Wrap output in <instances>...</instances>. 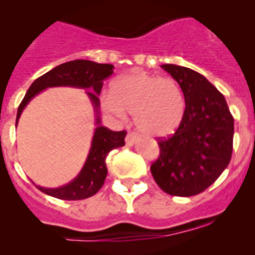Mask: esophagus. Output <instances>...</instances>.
Here are the masks:
<instances>
[{
  "mask_svg": "<svg viewBox=\"0 0 255 255\" xmlns=\"http://www.w3.org/2000/svg\"><path fill=\"white\" fill-rule=\"evenodd\" d=\"M125 141H126V145H129V147H130V145H134V144L138 143L139 138L134 134V132H129V134L126 135Z\"/></svg>",
  "mask_w": 255,
  "mask_h": 255,
  "instance_id": "34e87169",
  "label": "esophagus"
}]
</instances>
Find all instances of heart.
I'll list each match as a JSON object with an SVG mask.
<instances>
[{
    "label": "heart",
    "mask_w": 255,
    "mask_h": 255,
    "mask_svg": "<svg viewBox=\"0 0 255 255\" xmlns=\"http://www.w3.org/2000/svg\"><path fill=\"white\" fill-rule=\"evenodd\" d=\"M108 114H132L134 125L149 138H166L179 129L185 114V98L176 80L141 70L119 76L111 93L101 98Z\"/></svg>",
    "instance_id": "heart-1"
}]
</instances>
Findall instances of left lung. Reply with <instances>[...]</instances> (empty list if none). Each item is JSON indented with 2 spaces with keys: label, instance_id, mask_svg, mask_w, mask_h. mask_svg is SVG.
Instances as JSON below:
<instances>
[{
  "label": "left lung",
  "instance_id": "1",
  "mask_svg": "<svg viewBox=\"0 0 255 255\" xmlns=\"http://www.w3.org/2000/svg\"><path fill=\"white\" fill-rule=\"evenodd\" d=\"M185 98V114L172 136L159 140V157L150 172L170 195L191 197L211 186L233 154L234 117L225 97L194 70L166 64Z\"/></svg>",
  "mask_w": 255,
  "mask_h": 255
}]
</instances>
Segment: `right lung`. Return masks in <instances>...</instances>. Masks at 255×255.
I'll list each match as a JSON object with an SVG mask.
<instances>
[{"label": "right lung", "instance_id": "right-lung-1", "mask_svg": "<svg viewBox=\"0 0 255 255\" xmlns=\"http://www.w3.org/2000/svg\"><path fill=\"white\" fill-rule=\"evenodd\" d=\"M114 66L110 64H98L89 60H74L61 64L48 73L39 76L26 92L24 100L17 108L16 126L24 108L37 94L47 88L71 87L85 89L96 112V129L92 139L91 149L80 172L67 184L58 188H43L35 185L44 194L64 200H80L94 195L102 188L107 176L106 158L115 148L125 145L126 131H112L101 125L100 98L103 80L112 75Z\"/></svg>", "mask_w": 255, "mask_h": 255}]
</instances>
